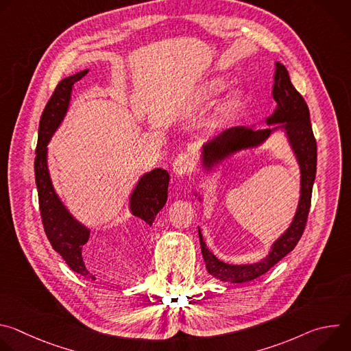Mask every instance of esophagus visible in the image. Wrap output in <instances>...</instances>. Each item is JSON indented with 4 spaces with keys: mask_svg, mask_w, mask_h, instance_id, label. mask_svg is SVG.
Wrapping results in <instances>:
<instances>
[{
    "mask_svg": "<svg viewBox=\"0 0 351 351\" xmlns=\"http://www.w3.org/2000/svg\"><path fill=\"white\" fill-rule=\"evenodd\" d=\"M194 164H195L194 156L190 152H184V153H180L173 160L172 169L176 175H184L187 171H190L194 167Z\"/></svg>",
    "mask_w": 351,
    "mask_h": 351,
    "instance_id": "34e87169",
    "label": "esophagus"
}]
</instances>
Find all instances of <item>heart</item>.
Here are the masks:
<instances>
[{
  "label": "heart",
  "instance_id": "obj_1",
  "mask_svg": "<svg viewBox=\"0 0 351 351\" xmlns=\"http://www.w3.org/2000/svg\"><path fill=\"white\" fill-rule=\"evenodd\" d=\"M222 86H223V83L217 82V83L214 84L213 90H214V91H219V90L222 88ZM240 104H241V94L236 93V94H233V95L229 98V101H228V103H226V106L223 107V114H228V112L233 111V110H234V108H237Z\"/></svg>",
  "mask_w": 351,
  "mask_h": 351
}]
</instances>
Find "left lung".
<instances>
[{
  "mask_svg": "<svg viewBox=\"0 0 351 351\" xmlns=\"http://www.w3.org/2000/svg\"><path fill=\"white\" fill-rule=\"evenodd\" d=\"M275 66L276 71L272 94L274 99L278 103V108L269 118H267L265 122L267 125H280L264 129H254L247 126H234L226 129L203 147V165L207 171L213 169L214 165L219 164L233 153L260 145L271 136L274 130L283 128L287 134V140L297 157L300 172H302L300 202L289 229L272 244V248L267 258L256 264L230 265L218 260L207 248L202 230L198 228L199 245H202V253L207 271L214 278L222 282L244 283L268 272L276 263H279L295 247L304 232L310 213L313 186L317 173V141L310 122V111L303 95L291 84L286 68L279 62H276Z\"/></svg>",
  "mask_w": 351,
  "mask_h": 351,
  "instance_id": "8db88e82",
  "label": "left lung"
}]
</instances>
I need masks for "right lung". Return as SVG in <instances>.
I'll list each match as a JSON object with an SVG mask.
<instances>
[{"label":"right lung","instance_id":"obj_1","mask_svg":"<svg viewBox=\"0 0 351 351\" xmlns=\"http://www.w3.org/2000/svg\"><path fill=\"white\" fill-rule=\"evenodd\" d=\"M88 69L62 79L43 111L38 125V140L34 158V176L38 191V207L44 232L56 252L65 260L69 268L86 279L94 280L87 269L82 250L90 236V229L77 222L57 195L47 167V144L61 125L71 101L72 87ZM169 173L157 168L140 178L130 195V211L145 225L152 226L156 215L165 206L168 198Z\"/></svg>","mask_w":351,"mask_h":351}]
</instances>
